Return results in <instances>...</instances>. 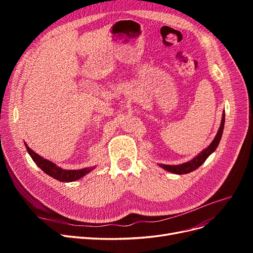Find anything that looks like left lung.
<instances>
[{"label":"left lung","instance_id":"1","mask_svg":"<svg viewBox=\"0 0 253 253\" xmlns=\"http://www.w3.org/2000/svg\"><path fill=\"white\" fill-rule=\"evenodd\" d=\"M224 125H225V113L223 114V118H221V122H220V126L218 128V132L215 136V138L213 139V141L210 143V145L207 149H205L202 153H200L196 157H194L193 159H191L190 162L181 164V165H177V166H169V165H162V164H157L160 168H163L166 171H169L171 173L174 174H178V175H182V174H188L190 172H193L194 170H196L197 168H200L205 162L206 159L208 158L212 153L216 150L217 145L220 141L221 135H223V131H224Z\"/></svg>","mask_w":253,"mask_h":253}]
</instances>
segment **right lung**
Listing matches in <instances>:
<instances>
[{
  "instance_id": "add662e5",
  "label": "right lung",
  "mask_w": 253,
  "mask_h": 253,
  "mask_svg": "<svg viewBox=\"0 0 253 253\" xmlns=\"http://www.w3.org/2000/svg\"><path fill=\"white\" fill-rule=\"evenodd\" d=\"M26 149L28 154L30 157L33 158L38 168L49 175L50 177L55 178L59 181L62 182H70V181H75L77 179L82 178L83 176H85L87 173H89L91 170L95 169V167L93 168H84V169L81 170H65V169H61L60 167H57L55 164L51 163L48 159H44L43 157L39 156L36 152H34L32 149H30L28 145L25 143Z\"/></svg>"
}]
</instances>
